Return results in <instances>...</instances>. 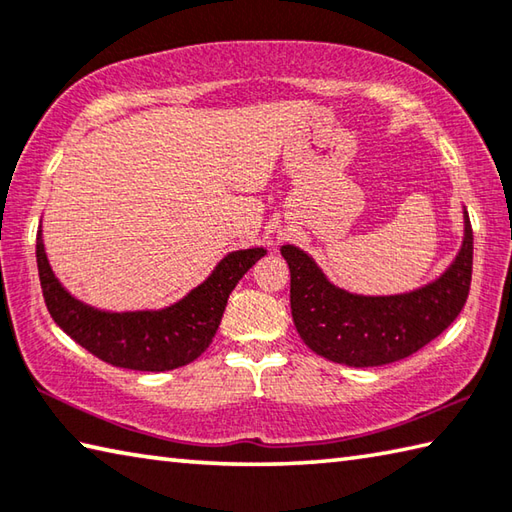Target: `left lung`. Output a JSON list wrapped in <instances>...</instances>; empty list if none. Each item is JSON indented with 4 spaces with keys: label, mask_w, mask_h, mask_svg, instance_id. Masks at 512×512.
<instances>
[{
    "label": "left lung",
    "mask_w": 512,
    "mask_h": 512,
    "mask_svg": "<svg viewBox=\"0 0 512 512\" xmlns=\"http://www.w3.org/2000/svg\"><path fill=\"white\" fill-rule=\"evenodd\" d=\"M291 271V313L304 345L349 367H378L412 356L450 327L468 300L472 226L463 208L459 255L441 277L410 293L358 295L329 282L302 248H280Z\"/></svg>",
    "instance_id": "8db88e82"
}]
</instances>
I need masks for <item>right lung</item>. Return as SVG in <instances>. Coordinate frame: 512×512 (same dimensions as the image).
Returning <instances> with one entry per match:
<instances>
[{
    "label": "right lung",
    "mask_w": 512,
    "mask_h": 512,
    "mask_svg": "<svg viewBox=\"0 0 512 512\" xmlns=\"http://www.w3.org/2000/svg\"><path fill=\"white\" fill-rule=\"evenodd\" d=\"M266 248L232 250L199 286L163 309L105 311L71 295L55 277L37 228L35 257L42 295L55 324L96 358L136 371H170L197 360L210 347L228 297Z\"/></svg>",
    "instance_id": "right-lung-1"
}]
</instances>
